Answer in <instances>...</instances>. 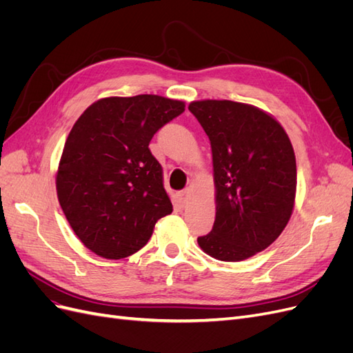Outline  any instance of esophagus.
Masks as SVG:
<instances>
[{
  "instance_id": "esophagus-1",
  "label": "esophagus",
  "mask_w": 353,
  "mask_h": 353,
  "mask_svg": "<svg viewBox=\"0 0 353 353\" xmlns=\"http://www.w3.org/2000/svg\"><path fill=\"white\" fill-rule=\"evenodd\" d=\"M190 194H191V188H187L184 191H179L176 197H178V201H179L181 206H185L187 205L188 200H190Z\"/></svg>"
}]
</instances>
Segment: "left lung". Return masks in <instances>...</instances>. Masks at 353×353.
Instances as JSON below:
<instances>
[{"label": "left lung", "mask_w": 353, "mask_h": 353, "mask_svg": "<svg viewBox=\"0 0 353 353\" xmlns=\"http://www.w3.org/2000/svg\"><path fill=\"white\" fill-rule=\"evenodd\" d=\"M212 148L216 215L200 249L223 262L252 258L279 239L294 209L297 172L281 123L252 104L191 101Z\"/></svg>", "instance_id": "left-lung-1"}]
</instances>
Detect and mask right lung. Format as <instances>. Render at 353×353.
<instances>
[{"instance_id":"1","label":"right lung","mask_w":353,"mask_h":353,"mask_svg":"<svg viewBox=\"0 0 353 353\" xmlns=\"http://www.w3.org/2000/svg\"><path fill=\"white\" fill-rule=\"evenodd\" d=\"M185 103L154 94L92 103L69 132L56 174L63 213L92 253L122 259L172 213L163 169L148 144Z\"/></svg>"}]
</instances>
